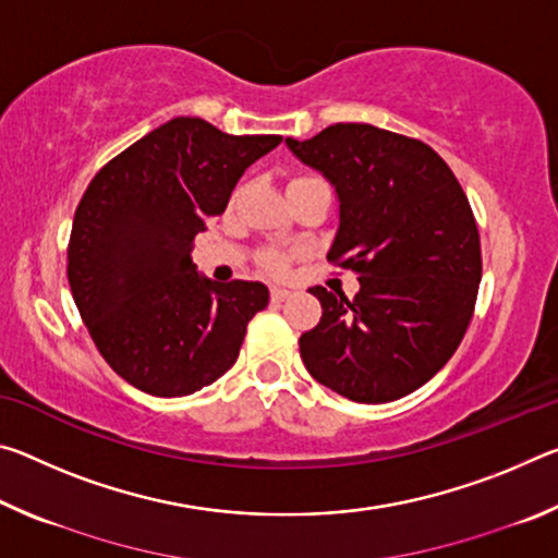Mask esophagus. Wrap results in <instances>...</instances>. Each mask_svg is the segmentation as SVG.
I'll list each match as a JSON object with an SVG mask.
<instances>
[{"instance_id":"1","label":"esophagus","mask_w":558,"mask_h":558,"mask_svg":"<svg viewBox=\"0 0 558 558\" xmlns=\"http://www.w3.org/2000/svg\"><path fill=\"white\" fill-rule=\"evenodd\" d=\"M290 295H292V292L290 290H282V288H272L270 290V300L272 302H286Z\"/></svg>"}]
</instances>
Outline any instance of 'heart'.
I'll return each mask as SVG.
<instances>
[{
  "instance_id": "obj_1",
  "label": "heart",
  "mask_w": 558,
  "mask_h": 558,
  "mask_svg": "<svg viewBox=\"0 0 558 558\" xmlns=\"http://www.w3.org/2000/svg\"><path fill=\"white\" fill-rule=\"evenodd\" d=\"M313 182H319V179L310 177V174H298L288 182V192H295V189H302V186H307ZM290 260H292L290 253H282V251L260 253V266H263V270H268L270 276H286L288 268H290Z\"/></svg>"
}]
</instances>
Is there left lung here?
<instances>
[{"label": "left lung", "instance_id": "1", "mask_svg": "<svg viewBox=\"0 0 558 558\" xmlns=\"http://www.w3.org/2000/svg\"><path fill=\"white\" fill-rule=\"evenodd\" d=\"M339 196L327 260L359 276V292L323 286L319 323L300 337L307 372L356 403H386L433 379L468 332L483 256L470 202L426 143L364 122L286 140Z\"/></svg>", "mask_w": 558, "mask_h": 558}]
</instances>
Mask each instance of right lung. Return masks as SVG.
<instances>
[{"instance_id": "add662e5", "label": "right lung", "mask_w": 558, "mask_h": 558, "mask_svg": "<svg viewBox=\"0 0 558 558\" xmlns=\"http://www.w3.org/2000/svg\"><path fill=\"white\" fill-rule=\"evenodd\" d=\"M280 143L174 118L93 177L73 216L69 286L100 356L135 389L194 393L239 359L268 288L202 278L192 243L245 169Z\"/></svg>"}]
</instances>
